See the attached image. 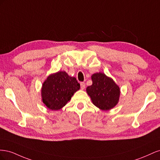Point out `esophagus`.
I'll return each mask as SVG.
<instances>
[{
	"label": "esophagus",
	"instance_id": "esophagus-1",
	"mask_svg": "<svg viewBox=\"0 0 160 160\" xmlns=\"http://www.w3.org/2000/svg\"><path fill=\"white\" fill-rule=\"evenodd\" d=\"M80 85H81V89H84L85 88V83H84V82H81Z\"/></svg>",
	"mask_w": 160,
	"mask_h": 160
}]
</instances>
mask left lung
Wrapping results in <instances>:
<instances>
[{
    "mask_svg": "<svg viewBox=\"0 0 160 160\" xmlns=\"http://www.w3.org/2000/svg\"><path fill=\"white\" fill-rule=\"evenodd\" d=\"M93 83L87 88V93L93 103L101 110L108 111L118 103L120 95L119 86L103 72H97L91 76Z\"/></svg>",
    "mask_w": 160,
    "mask_h": 160,
    "instance_id": "left-lung-1",
    "label": "left lung"
}]
</instances>
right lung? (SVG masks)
I'll list each match as a JSON object with an SVG mask.
<instances>
[{"label": "right lung", "mask_w": 160, "mask_h": 160, "mask_svg": "<svg viewBox=\"0 0 160 160\" xmlns=\"http://www.w3.org/2000/svg\"><path fill=\"white\" fill-rule=\"evenodd\" d=\"M79 89L80 84L75 77H70L65 71L57 72L48 77L42 84V103L51 110H59L64 107Z\"/></svg>", "instance_id": "obj_1"}]
</instances>
